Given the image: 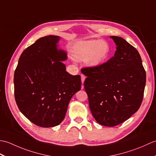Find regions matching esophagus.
I'll return each instance as SVG.
<instances>
[{"instance_id": "esophagus-1", "label": "esophagus", "mask_w": 156, "mask_h": 156, "mask_svg": "<svg viewBox=\"0 0 156 156\" xmlns=\"http://www.w3.org/2000/svg\"><path fill=\"white\" fill-rule=\"evenodd\" d=\"M85 78H86V76L83 74H81V81H82V84H84V82L85 80ZM82 88H83V87H82Z\"/></svg>"}]
</instances>
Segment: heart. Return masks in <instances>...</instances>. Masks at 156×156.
<instances>
[{
  "label": "heart",
  "mask_w": 156,
  "mask_h": 156,
  "mask_svg": "<svg viewBox=\"0 0 156 156\" xmlns=\"http://www.w3.org/2000/svg\"><path fill=\"white\" fill-rule=\"evenodd\" d=\"M109 51L110 47L107 42L95 39L88 40L76 46L73 58L77 62H84L88 67H97L106 60Z\"/></svg>",
  "instance_id": "obj_1"
}]
</instances>
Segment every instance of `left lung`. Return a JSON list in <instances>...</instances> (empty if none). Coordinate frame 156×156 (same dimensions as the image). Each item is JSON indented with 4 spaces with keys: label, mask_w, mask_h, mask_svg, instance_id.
<instances>
[{
    "label": "left lung",
    "mask_w": 156,
    "mask_h": 156,
    "mask_svg": "<svg viewBox=\"0 0 156 156\" xmlns=\"http://www.w3.org/2000/svg\"><path fill=\"white\" fill-rule=\"evenodd\" d=\"M110 38L117 46L113 57L97 67L84 68L82 73L87 76L84 86L95 120L114 127L140 108L146 74L136 49L123 38Z\"/></svg>",
    "instance_id": "8db88e82"
}]
</instances>
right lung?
<instances>
[{
	"instance_id": "obj_1",
	"label": "right lung",
	"mask_w": 156,
	"mask_h": 156,
	"mask_svg": "<svg viewBox=\"0 0 156 156\" xmlns=\"http://www.w3.org/2000/svg\"><path fill=\"white\" fill-rule=\"evenodd\" d=\"M60 37H41L26 48L15 71V98L22 114L33 123L51 127L64 120L73 95L81 88L80 75L66 72L67 53Z\"/></svg>"
}]
</instances>
